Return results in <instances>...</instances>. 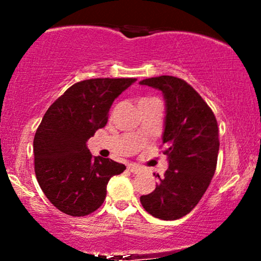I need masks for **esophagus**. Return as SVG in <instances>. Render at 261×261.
I'll use <instances>...</instances> for the list:
<instances>
[{"label":"esophagus","mask_w":261,"mask_h":261,"mask_svg":"<svg viewBox=\"0 0 261 261\" xmlns=\"http://www.w3.org/2000/svg\"><path fill=\"white\" fill-rule=\"evenodd\" d=\"M127 168L131 173H135V174H137V173L141 172V167L137 166V164H128Z\"/></svg>","instance_id":"34e87169"}]
</instances>
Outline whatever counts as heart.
Segmentation results:
<instances>
[{"instance_id":"1","label":"heart","mask_w":261,"mask_h":261,"mask_svg":"<svg viewBox=\"0 0 261 261\" xmlns=\"http://www.w3.org/2000/svg\"><path fill=\"white\" fill-rule=\"evenodd\" d=\"M142 100H147V99H142Z\"/></svg>"}]
</instances>
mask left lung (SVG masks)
I'll return each mask as SVG.
<instances>
[{"mask_svg":"<svg viewBox=\"0 0 261 261\" xmlns=\"http://www.w3.org/2000/svg\"><path fill=\"white\" fill-rule=\"evenodd\" d=\"M163 93L166 100L163 145L168 169L155 189L140 201L153 217L173 221L188 215L207 190L217 166L216 116L201 95L184 80L160 76L142 80Z\"/></svg>","mask_w":261,"mask_h":261,"instance_id":"left-lung-1","label":"left lung"}]
</instances>
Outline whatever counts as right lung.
Segmentation results:
<instances>
[{
	"mask_svg": "<svg viewBox=\"0 0 261 261\" xmlns=\"http://www.w3.org/2000/svg\"><path fill=\"white\" fill-rule=\"evenodd\" d=\"M136 79H93L74 83L50 106L34 136V169L49 201L66 215L87 216L107 196L113 175L126 169L92 157L87 141L104 127L113 101Z\"/></svg>",
	"mask_w": 261,
	"mask_h": 261,
	"instance_id": "right-lung-1",
	"label": "right lung"
}]
</instances>
